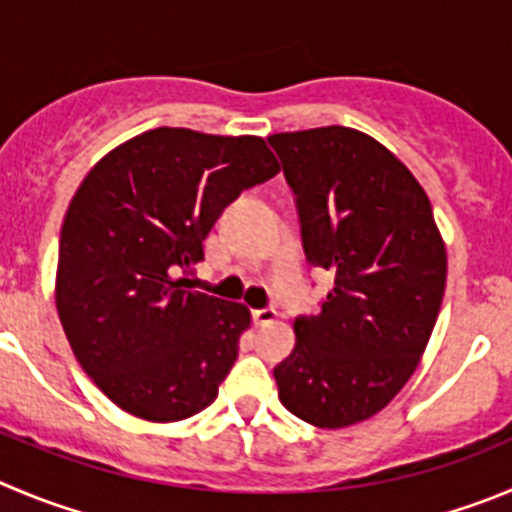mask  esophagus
Here are the masks:
<instances>
[{
	"mask_svg": "<svg viewBox=\"0 0 512 512\" xmlns=\"http://www.w3.org/2000/svg\"><path fill=\"white\" fill-rule=\"evenodd\" d=\"M275 318H278V310H275V308L252 310V321H255V326H267V323H272Z\"/></svg>",
	"mask_w": 512,
	"mask_h": 512,
	"instance_id": "obj_1",
	"label": "esophagus"
}]
</instances>
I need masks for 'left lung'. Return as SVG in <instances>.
<instances>
[{
  "instance_id": "8db88e82",
  "label": "left lung",
  "mask_w": 512,
  "mask_h": 512,
  "mask_svg": "<svg viewBox=\"0 0 512 512\" xmlns=\"http://www.w3.org/2000/svg\"><path fill=\"white\" fill-rule=\"evenodd\" d=\"M295 194L310 265L333 275L318 315L295 318L275 366L283 407L321 429L389 404L417 369L442 305L447 252L432 204L389 148L346 126L267 138Z\"/></svg>"
}]
</instances>
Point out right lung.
Here are the masks:
<instances>
[{
  "instance_id": "obj_1",
  "label": "right lung",
  "mask_w": 512,
  "mask_h": 512,
  "mask_svg": "<svg viewBox=\"0 0 512 512\" xmlns=\"http://www.w3.org/2000/svg\"><path fill=\"white\" fill-rule=\"evenodd\" d=\"M278 171L257 136L154 128L78 186L60 229L55 303L78 364L123 412L179 422L217 399L250 310L191 290L186 275L224 207Z\"/></svg>"
}]
</instances>
